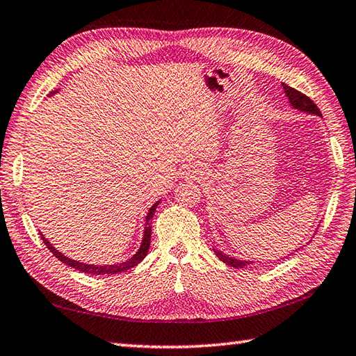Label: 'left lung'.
I'll list each match as a JSON object with an SVG mask.
<instances>
[{
    "label": "left lung",
    "instance_id": "left-lung-1",
    "mask_svg": "<svg viewBox=\"0 0 356 356\" xmlns=\"http://www.w3.org/2000/svg\"><path fill=\"white\" fill-rule=\"evenodd\" d=\"M282 88H284L285 95H287L289 103L291 104V108L301 111V113L315 114V115L321 117V111L318 109L316 104L313 103L307 95L301 94V92H299V90H296V89H293V88H290V86H287V85H284V83H282ZM213 252L216 253V256H218L222 262L227 264V266H229V267H234V268H245L247 266H252V264H254V262H252V261L236 259V257L229 256V254H227V253H224V252H220V250H218V248H213ZM277 261H280V259H277Z\"/></svg>",
    "mask_w": 356,
    "mask_h": 356
}]
</instances>
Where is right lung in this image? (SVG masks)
Wrapping results in <instances>:
<instances>
[{
	"label": "right lung",
	"instance_id": "obj_1",
	"mask_svg": "<svg viewBox=\"0 0 356 356\" xmlns=\"http://www.w3.org/2000/svg\"><path fill=\"white\" fill-rule=\"evenodd\" d=\"M57 92V90H55ZM51 92V94H55ZM160 204V200H157L154 205L149 208L148 214H146L145 218V229H143V238H142V243H140V248L137 250L136 254H132L128 261L120 262V264H113V266H94V264H85V262H79V261H74L71 257L65 256L63 253H60L57 248H55L51 242H49L43 234H41V239L46 243V247L51 250V253L57 257L58 261H61L63 264H66V266L72 267L75 270L81 271V273H88V275H115V273H122V271H127L132 267H136L137 264H140L145 256L148 254V250H149V243H151V225L149 222L151 219L154 218V213H156V208Z\"/></svg>",
	"mask_w": 356,
	"mask_h": 356
}]
</instances>
